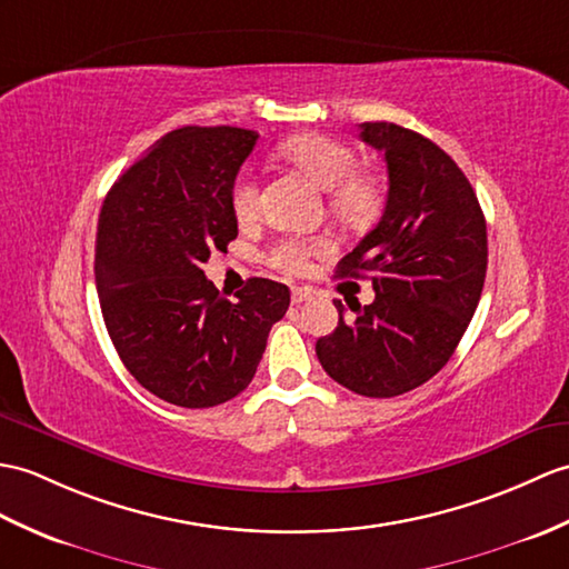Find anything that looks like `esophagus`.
Here are the masks:
<instances>
[{
  "mask_svg": "<svg viewBox=\"0 0 569 569\" xmlns=\"http://www.w3.org/2000/svg\"><path fill=\"white\" fill-rule=\"evenodd\" d=\"M290 300H293V306H300V302L310 300V290H306V288H293V290H290Z\"/></svg>",
  "mask_w": 569,
  "mask_h": 569,
  "instance_id": "obj_1",
  "label": "esophagus"
}]
</instances>
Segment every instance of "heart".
<instances>
[{
	"label": "heart",
	"mask_w": 569,
	"mask_h": 569,
	"mask_svg": "<svg viewBox=\"0 0 569 569\" xmlns=\"http://www.w3.org/2000/svg\"><path fill=\"white\" fill-rule=\"evenodd\" d=\"M283 154L317 187L329 191V208L347 224L371 222L380 210V189L373 177L359 171V157L347 142L329 136H298L283 144ZM232 213L240 222H252L259 216V183L252 171H242L232 183ZM329 252L325 240H302V237H283L273 242L267 252L271 269L286 276H300L308 269L312 257Z\"/></svg>",
	"instance_id": "obj_1"
}]
</instances>
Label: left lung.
Wrapping results in <instances>:
<instances>
[{"label": "left lung", "instance_id": "obj_1", "mask_svg": "<svg viewBox=\"0 0 569 569\" xmlns=\"http://www.w3.org/2000/svg\"><path fill=\"white\" fill-rule=\"evenodd\" d=\"M361 140L388 164L382 218L339 261L368 273L376 300H335L339 325L315 345L329 378L363 398L425 386L451 359L478 308L487 273V224L470 181L439 144L395 123H361Z\"/></svg>", "mask_w": 569, "mask_h": 569}]
</instances>
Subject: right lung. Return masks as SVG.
<instances>
[{"label":"right lung","mask_w":569,"mask_h":569,"mask_svg":"<svg viewBox=\"0 0 569 569\" xmlns=\"http://www.w3.org/2000/svg\"><path fill=\"white\" fill-rule=\"evenodd\" d=\"M257 138L171 130L103 198L94 273L106 329L130 376L177 407L240 395L290 306L288 286L269 279H249L230 302L201 269L237 237L232 183Z\"/></svg>","instance_id":"1"}]
</instances>
